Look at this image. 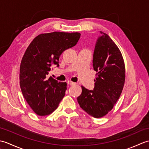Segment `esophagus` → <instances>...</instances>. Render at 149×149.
<instances>
[{"label":"esophagus","instance_id":"1","mask_svg":"<svg viewBox=\"0 0 149 149\" xmlns=\"http://www.w3.org/2000/svg\"><path fill=\"white\" fill-rule=\"evenodd\" d=\"M67 83H68V85H70V86H72V85L75 84V83H74V82H72V81H67Z\"/></svg>","mask_w":149,"mask_h":149}]
</instances>
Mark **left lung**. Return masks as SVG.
Segmentation results:
<instances>
[{
	"label": "left lung",
	"mask_w": 149,
	"mask_h": 149,
	"mask_svg": "<svg viewBox=\"0 0 149 149\" xmlns=\"http://www.w3.org/2000/svg\"><path fill=\"white\" fill-rule=\"evenodd\" d=\"M95 47L93 66L96 71L93 90L81 86L77 97L80 107L95 118L107 115L118 100L125 78V64L120 50L107 34L100 31Z\"/></svg>",
	"instance_id": "1"
}]
</instances>
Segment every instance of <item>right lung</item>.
<instances>
[{
  "label": "right lung",
  "mask_w": 149,
  "mask_h": 149,
  "mask_svg": "<svg viewBox=\"0 0 149 149\" xmlns=\"http://www.w3.org/2000/svg\"><path fill=\"white\" fill-rule=\"evenodd\" d=\"M79 33L53 32L41 34L27 47L20 67V85L24 97L33 111L40 116L55 111L66 90V83L49 77L50 67L59 66L65 50L75 46Z\"/></svg>",
  "instance_id": "obj_1"
}]
</instances>
